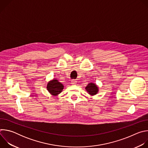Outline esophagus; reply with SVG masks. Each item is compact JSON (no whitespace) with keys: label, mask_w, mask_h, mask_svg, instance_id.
<instances>
[{"label":"esophagus","mask_w":148,"mask_h":148,"mask_svg":"<svg viewBox=\"0 0 148 148\" xmlns=\"http://www.w3.org/2000/svg\"><path fill=\"white\" fill-rule=\"evenodd\" d=\"M71 84H76L77 81L75 80V79H73V80H71Z\"/></svg>","instance_id":"1"}]
</instances>
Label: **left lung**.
<instances>
[{"label": "left lung", "mask_w": 148, "mask_h": 148, "mask_svg": "<svg viewBox=\"0 0 148 148\" xmlns=\"http://www.w3.org/2000/svg\"><path fill=\"white\" fill-rule=\"evenodd\" d=\"M85 88L88 94H90L91 96H94L96 95L99 91V89L98 86H97V84L93 82L89 83Z\"/></svg>", "instance_id": "obj_1"}]
</instances>
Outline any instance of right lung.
<instances>
[{
    "mask_svg": "<svg viewBox=\"0 0 148 148\" xmlns=\"http://www.w3.org/2000/svg\"><path fill=\"white\" fill-rule=\"evenodd\" d=\"M63 89H64V86L56 79H53L47 83V90L53 96L58 95L62 92Z\"/></svg>",
    "mask_w": 148,
    "mask_h": 148,
    "instance_id": "1",
    "label": "right lung"
}]
</instances>
